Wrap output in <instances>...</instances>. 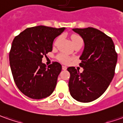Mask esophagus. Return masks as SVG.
<instances>
[{
  "mask_svg": "<svg viewBox=\"0 0 123 123\" xmlns=\"http://www.w3.org/2000/svg\"><path fill=\"white\" fill-rule=\"evenodd\" d=\"M62 70H66V69L67 68V67L66 66H62Z\"/></svg>",
  "mask_w": 123,
  "mask_h": 123,
  "instance_id": "34e87169",
  "label": "esophagus"
}]
</instances>
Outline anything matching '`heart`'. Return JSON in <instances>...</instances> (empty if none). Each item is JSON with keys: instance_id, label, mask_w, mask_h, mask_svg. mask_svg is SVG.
<instances>
[{"instance_id": "1", "label": "heart", "mask_w": 123, "mask_h": 123, "mask_svg": "<svg viewBox=\"0 0 123 123\" xmlns=\"http://www.w3.org/2000/svg\"><path fill=\"white\" fill-rule=\"evenodd\" d=\"M59 40H60V37H58V38L56 39V42H55V45L57 44V42H58ZM80 40H81V37H79V36H77V35H73L72 36H71V41H72L73 44H74L75 43H76L77 41ZM58 61H60L62 62L67 64V63H68V62H70L71 58L69 56L65 55V54H60V55L58 56Z\"/></svg>"}]
</instances>
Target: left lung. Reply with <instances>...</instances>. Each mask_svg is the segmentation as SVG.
<instances>
[{
  "label": "left lung",
  "instance_id": "left-lung-1",
  "mask_svg": "<svg viewBox=\"0 0 123 123\" xmlns=\"http://www.w3.org/2000/svg\"><path fill=\"white\" fill-rule=\"evenodd\" d=\"M73 30L84 42V50L79 59L82 73L70 67L68 88L71 96L81 102H90L106 90L114 75L117 53L112 38L93 27Z\"/></svg>",
  "mask_w": 123,
  "mask_h": 123
}]
</instances>
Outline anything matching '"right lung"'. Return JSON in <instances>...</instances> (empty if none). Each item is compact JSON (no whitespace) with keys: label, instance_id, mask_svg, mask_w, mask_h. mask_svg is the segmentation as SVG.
Segmentation results:
<instances>
[{"label":"right lung","instance_id":"obj_1","mask_svg":"<svg viewBox=\"0 0 123 123\" xmlns=\"http://www.w3.org/2000/svg\"><path fill=\"white\" fill-rule=\"evenodd\" d=\"M65 30L40 25L27 28L14 38L9 52L10 67L16 86L26 96L39 100L54 92L62 66L53 62L47 67L42 61Z\"/></svg>","mask_w":123,"mask_h":123}]
</instances>
